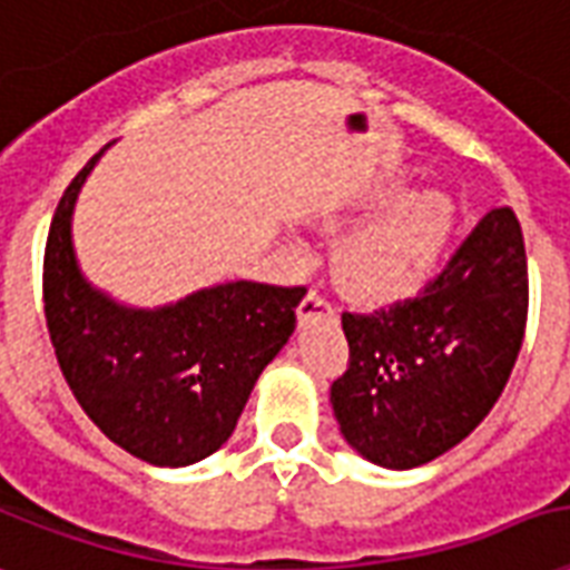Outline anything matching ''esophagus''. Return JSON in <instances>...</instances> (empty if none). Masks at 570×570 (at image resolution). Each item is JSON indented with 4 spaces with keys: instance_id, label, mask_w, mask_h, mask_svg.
Masks as SVG:
<instances>
[{
    "instance_id": "esophagus-1",
    "label": "esophagus",
    "mask_w": 570,
    "mask_h": 570,
    "mask_svg": "<svg viewBox=\"0 0 570 570\" xmlns=\"http://www.w3.org/2000/svg\"><path fill=\"white\" fill-rule=\"evenodd\" d=\"M298 317L311 320V317H335V305L328 302L323 293L317 289H311L305 298H302V305H298Z\"/></svg>"
}]
</instances>
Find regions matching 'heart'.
<instances>
[{"instance_id":"obj_1","label":"heart","mask_w":570,"mask_h":570,"mask_svg":"<svg viewBox=\"0 0 570 570\" xmlns=\"http://www.w3.org/2000/svg\"><path fill=\"white\" fill-rule=\"evenodd\" d=\"M453 229V202L441 189H407L335 247V274L350 296L395 298L423 284Z\"/></svg>"}]
</instances>
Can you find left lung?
Returning <instances> with one entry per match:
<instances>
[{
	"mask_svg": "<svg viewBox=\"0 0 570 570\" xmlns=\"http://www.w3.org/2000/svg\"><path fill=\"white\" fill-rule=\"evenodd\" d=\"M529 268L517 214L492 208L416 298L341 314L347 371L332 383L341 435L381 468H416L465 441L520 356Z\"/></svg>",
	"mask_w": 570,
	"mask_h": 570,
	"instance_id": "obj_1",
	"label": "left lung"
}]
</instances>
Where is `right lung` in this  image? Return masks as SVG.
I'll return each instance as SVG.
<instances>
[{
  "label": "right lung",
  "instance_id": "1",
  "mask_svg": "<svg viewBox=\"0 0 570 570\" xmlns=\"http://www.w3.org/2000/svg\"><path fill=\"white\" fill-rule=\"evenodd\" d=\"M99 154L62 193L45 247V317L83 414L141 462L184 468L220 450L281 353L305 286L232 281L163 307L120 305L83 277L71 214Z\"/></svg>",
  "mask_w": 570,
  "mask_h": 570
}]
</instances>
